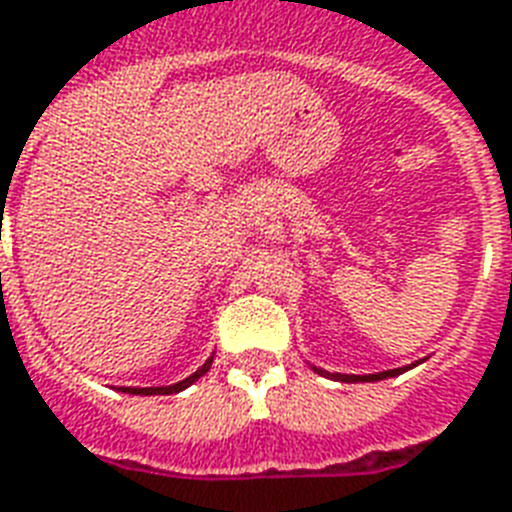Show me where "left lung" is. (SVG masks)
<instances>
[{
	"label": "left lung",
	"mask_w": 512,
	"mask_h": 512,
	"mask_svg": "<svg viewBox=\"0 0 512 512\" xmlns=\"http://www.w3.org/2000/svg\"><path fill=\"white\" fill-rule=\"evenodd\" d=\"M424 361V359H421ZM416 361V364H421ZM416 364H410V367H397V370H386V372H375V375H343V372H329V370H321V367H315L310 364V370L318 372V375H324V378H332V380H340V383H375V380H386V378H397L402 372L413 370Z\"/></svg>",
	"instance_id": "left-lung-1"
}]
</instances>
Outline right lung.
Listing matches in <instances>:
<instances>
[{
    "label": "right lung",
    "instance_id": "1",
    "mask_svg": "<svg viewBox=\"0 0 512 512\" xmlns=\"http://www.w3.org/2000/svg\"><path fill=\"white\" fill-rule=\"evenodd\" d=\"M210 364H213V356H210V359H207L205 364H202V367H199V370L194 372V375H188V378L178 380V383H172V386H151V388L124 386V388H121V391H124V394H140V397H159V394H178V391H183V388L194 386V383H197V380L202 378V375H205L207 370H210Z\"/></svg>",
    "mask_w": 512,
    "mask_h": 512
}]
</instances>
